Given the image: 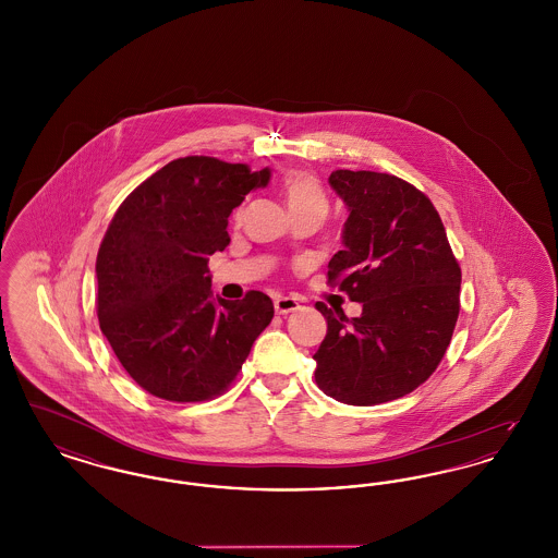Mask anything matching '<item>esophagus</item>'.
Listing matches in <instances>:
<instances>
[{
	"label": "esophagus",
	"mask_w": 558,
	"mask_h": 558,
	"mask_svg": "<svg viewBox=\"0 0 558 558\" xmlns=\"http://www.w3.org/2000/svg\"><path fill=\"white\" fill-rule=\"evenodd\" d=\"M299 307H301L299 301L292 299V296H278V299L274 301V310H276V314H280V316L292 314V312H296Z\"/></svg>",
	"instance_id": "obj_1"
}]
</instances>
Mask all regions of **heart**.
Segmentation results:
<instances>
[{
    "label": "heart",
    "instance_id": "1",
    "mask_svg": "<svg viewBox=\"0 0 558 558\" xmlns=\"http://www.w3.org/2000/svg\"><path fill=\"white\" fill-rule=\"evenodd\" d=\"M284 198L289 209H301V207H319L328 209L326 192L318 182L316 175L305 171H294L284 180Z\"/></svg>",
    "mask_w": 558,
    "mask_h": 558
}]
</instances>
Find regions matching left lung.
<instances>
[{
	"label": "left lung",
	"mask_w": 558,
	"mask_h": 558,
	"mask_svg": "<svg viewBox=\"0 0 558 558\" xmlns=\"http://www.w3.org/2000/svg\"><path fill=\"white\" fill-rule=\"evenodd\" d=\"M345 203L343 251L328 282L362 303L360 318L316 303L328 322L316 383L328 398L376 405L412 393L439 366L460 312V266L439 213L389 173L332 171Z\"/></svg>",
	"instance_id": "8db88e82"
}]
</instances>
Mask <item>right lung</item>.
I'll list each match as a JSON object with an SVG mask.
<instances>
[{
  "label": "right lung",
  "instance_id": "1",
  "mask_svg": "<svg viewBox=\"0 0 558 558\" xmlns=\"http://www.w3.org/2000/svg\"><path fill=\"white\" fill-rule=\"evenodd\" d=\"M269 178L267 167L175 159L114 213L96 259L98 319L121 366L148 393L167 401L219 396L274 318L264 292L213 296L207 267L230 244L228 217Z\"/></svg>",
  "mask_w": 558,
  "mask_h": 558
}]
</instances>
